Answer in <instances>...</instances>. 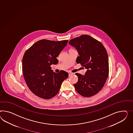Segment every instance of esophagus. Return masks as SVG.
Segmentation results:
<instances>
[{
  "label": "esophagus",
  "instance_id": "1",
  "mask_svg": "<svg viewBox=\"0 0 133 133\" xmlns=\"http://www.w3.org/2000/svg\"><path fill=\"white\" fill-rule=\"evenodd\" d=\"M72 74V73H71V72H69V76H71Z\"/></svg>",
  "mask_w": 133,
  "mask_h": 133
}]
</instances>
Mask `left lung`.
<instances>
[{"label": "left lung", "mask_w": 133, "mask_h": 133, "mask_svg": "<svg viewBox=\"0 0 133 133\" xmlns=\"http://www.w3.org/2000/svg\"><path fill=\"white\" fill-rule=\"evenodd\" d=\"M69 43L78 51L79 56L76 63L87 70L84 76L76 73L78 80L74 86L82 96H92L100 91L108 78L109 63L107 50L101 42L88 35L72 39Z\"/></svg>", "instance_id": "8db88e82"}]
</instances>
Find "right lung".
<instances>
[{
  "label": "right lung",
  "mask_w": 133,
  "mask_h": 133,
  "mask_svg": "<svg viewBox=\"0 0 133 133\" xmlns=\"http://www.w3.org/2000/svg\"><path fill=\"white\" fill-rule=\"evenodd\" d=\"M68 40L54 41L39 40L26 51L22 61V70L25 82L36 96L49 99L57 94L68 73L62 71L56 73L51 65L57 64L56 57L68 43Z\"/></svg>",
  "instance_id": "add662e5"
}]
</instances>
